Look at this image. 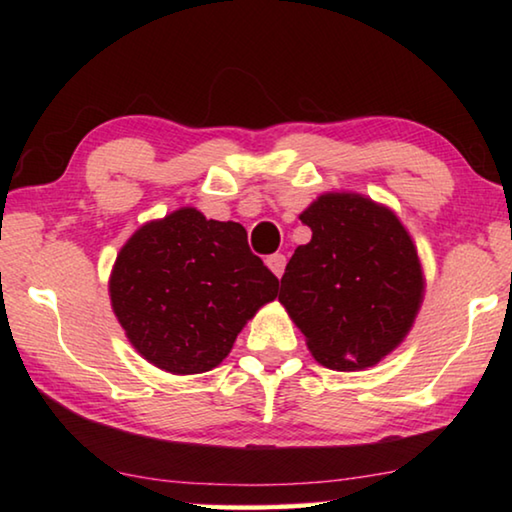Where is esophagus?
Returning a JSON list of instances; mask_svg holds the SVG:
<instances>
[{
	"label": "esophagus",
	"mask_w": 512,
	"mask_h": 512,
	"mask_svg": "<svg viewBox=\"0 0 512 512\" xmlns=\"http://www.w3.org/2000/svg\"><path fill=\"white\" fill-rule=\"evenodd\" d=\"M266 266L271 268V271L275 273V277H282L284 266H287V257L280 255V253H275L271 257H266Z\"/></svg>",
	"instance_id": "esophagus-1"
}]
</instances>
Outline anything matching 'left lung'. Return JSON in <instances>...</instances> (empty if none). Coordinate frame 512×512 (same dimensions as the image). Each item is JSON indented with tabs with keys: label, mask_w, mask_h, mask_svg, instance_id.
Listing matches in <instances>:
<instances>
[{
	"label": "left lung",
	"mask_w": 512,
	"mask_h": 512,
	"mask_svg": "<svg viewBox=\"0 0 512 512\" xmlns=\"http://www.w3.org/2000/svg\"><path fill=\"white\" fill-rule=\"evenodd\" d=\"M300 221L311 241L289 259L280 302L318 363L375 366L404 341L422 305L411 235L393 210L350 192L318 196Z\"/></svg>",
	"instance_id": "left-lung-1"
}]
</instances>
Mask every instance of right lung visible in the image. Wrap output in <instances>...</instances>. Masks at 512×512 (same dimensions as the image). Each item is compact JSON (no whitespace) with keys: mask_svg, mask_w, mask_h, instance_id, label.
<instances>
[{"mask_svg":"<svg viewBox=\"0 0 512 512\" xmlns=\"http://www.w3.org/2000/svg\"><path fill=\"white\" fill-rule=\"evenodd\" d=\"M108 287L119 325L146 361L198 375L228 357L280 280L250 253L244 225L180 207L135 230Z\"/></svg>","mask_w":512,"mask_h":512,"instance_id":"obj_1","label":"right lung"}]
</instances>
